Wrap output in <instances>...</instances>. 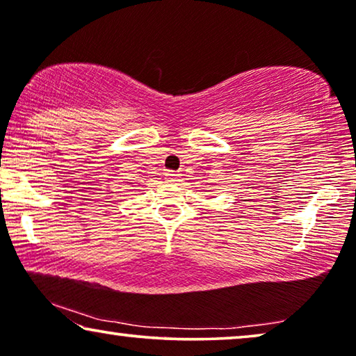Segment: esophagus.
<instances>
[{"label": "esophagus", "mask_w": 356, "mask_h": 356, "mask_svg": "<svg viewBox=\"0 0 356 356\" xmlns=\"http://www.w3.org/2000/svg\"><path fill=\"white\" fill-rule=\"evenodd\" d=\"M166 176H168L166 179H168L169 184H176V182H179V179H180L179 174H176V172H168Z\"/></svg>", "instance_id": "esophagus-1"}]
</instances>
